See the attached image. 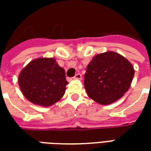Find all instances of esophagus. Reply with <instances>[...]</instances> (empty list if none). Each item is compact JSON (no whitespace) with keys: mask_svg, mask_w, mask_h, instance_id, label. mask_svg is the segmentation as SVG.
<instances>
[{"mask_svg":"<svg viewBox=\"0 0 151 151\" xmlns=\"http://www.w3.org/2000/svg\"><path fill=\"white\" fill-rule=\"evenodd\" d=\"M73 78L75 79H82V74L81 73H77L74 77H73Z\"/></svg>","mask_w":151,"mask_h":151,"instance_id":"esophagus-1","label":"esophagus"}]
</instances>
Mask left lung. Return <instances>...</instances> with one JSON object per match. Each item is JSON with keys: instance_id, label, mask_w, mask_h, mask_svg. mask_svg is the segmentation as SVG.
Masks as SVG:
<instances>
[{"instance_id": "8db88e82", "label": "left lung", "mask_w": 151, "mask_h": 151, "mask_svg": "<svg viewBox=\"0 0 151 151\" xmlns=\"http://www.w3.org/2000/svg\"><path fill=\"white\" fill-rule=\"evenodd\" d=\"M134 75L131 63L114 52L95 56L86 67L84 86L87 95L100 104H110L129 89Z\"/></svg>"}]
</instances>
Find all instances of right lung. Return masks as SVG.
<instances>
[{
	"instance_id": "right-lung-1",
	"label": "right lung",
	"mask_w": 151,
	"mask_h": 151,
	"mask_svg": "<svg viewBox=\"0 0 151 151\" xmlns=\"http://www.w3.org/2000/svg\"><path fill=\"white\" fill-rule=\"evenodd\" d=\"M18 84L29 101L48 107L61 99L68 82L65 69L58 65L55 59L39 58L31 61L22 70Z\"/></svg>"
}]
</instances>
